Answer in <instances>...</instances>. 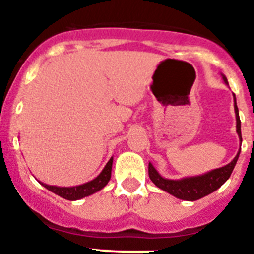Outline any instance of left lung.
<instances>
[{
    "label": "left lung",
    "mask_w": 254,
    "mask_h": 254,
    "mask_svg": "<svg viewBox=\"0 0 254 254\" xmlns=\"http://www.w3.org/2000/svg\"><path fill=\"white\" fill-rule=\"evenodd\" d=\"M223 80L228 85V80L223 75ZM234 111H235V120H237V133L239 136V141L242 145V132H241V118H239V111L237 107V99L234 95ZM241 154V149L235 155V158L226 165L217 169L211 170V172L201 174V176L187 177V178L182 179H167L161 177L155 169L154 165L149 163V177L156 187L160 190H165L172 196L177 197L179 199H185V201H196V199L202 198L207 194L212 193L217 188L225 183L232 174L234 169L235 164H237L238 158Z\"/></svg>",
    "instance_id": "obj_1"
}]
</instances>
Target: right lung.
I'll use <instances>...</instances> for the list:
<instances>
[{"instance_id":"obj_1","label":"right lung","mask_w":254,"mask_h":254,"mask_svg":"<svg viewBox=\"0 0 254 254\" xmlns=\"http://www.w3.org/2000/svg\"><path fill=\"white\" fill-rule=\"evenodd\" d=\"M112 165H113V158H111V160L108 161L104 169L102 170V173L95 179L87 182V183H84V185L75 186V187H57V186L46 185V183H42V182H39V183L43 187H46L47 190H51V192L62 197V198L69 199V201H76V199H81L84 197L90 196V194L95 193V192L100 190L102 188H104L108 185L109 179H111Z\"/></svg>"}]
</instances>
